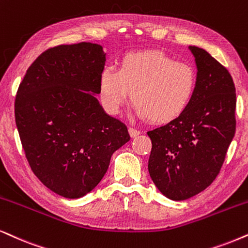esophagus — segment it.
Wrapping results in <instances>:
<instances>
[{"instance_id": "1", "label": "esophagus", "mask_w": 248, "mask_h": 248, "mask_svg": "<svg viewBox=\"0 0 248 248\" xmlns=\"http://www.w3.org/2000/svg\"><path fill=\"white\" fill-rule=\"evenodd\" d=\"M140 134V131L139 130V129H135V128H133V127H130L129 128V135L131 137H136V136H139V135Z\"/></svg>"}]
</instances>
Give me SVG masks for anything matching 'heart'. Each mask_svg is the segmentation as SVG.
<instances>
[{
  "label": "heart",
  "instance_id": "b5f03b06",
  "mask_svg": "<svg viewBox=\"0 0 248 248\" xmlns=\"http://www.w3.org/2000/svg\"><path fill=\"white\" fill-rule=\"evenodd\" d=\"M197 83V71L189 62H176L160 50H143L124 54L115 71H103L98 89L102 104L109 113L118 114L131 93L137 115L162 124L186 111Z\"/></svg>",
  "mask_w": 248,
  "mask_h": 248
}]
</instances>
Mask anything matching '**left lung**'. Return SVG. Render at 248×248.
<instances>
[{
    "instance_id": "1",
    "label": "left lung",
    "mask_w": 248,
    "mask_h": 248,
    "mask_svg": "<svg viewBox=\"0 0 248 248\" xmlns=\"http://www.w3.org/2000/svg\"><path fill=\"white\" fill-rule=\"evenodd\" d=\"M198 83L186 111L147 131L149 173L162 194L186 200L212 184L236 133V88L229 71L206 50L189 46Z\"/></svg>"
}]
</instances>
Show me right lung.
Instances as JSON below:
<instances>
[{
    "instance_id": "right-lung-1",
    "label": "right lung",
    "mask_w": 248,
    "mask_h": 248,
    "mask_svg": "<svg viewBox=\"0 0 248 248\" xmlns=\"http://www.w3.org/2000/svg\"><path fill=\"white\" fill-rule=\"evenodd\" d=\"M104 64L99 45L54 46L28 67L16 95V124L28 164L65 198L90 192L113 152L130 140L126 124L106 114L93 95Z\"/></svg>"
}]
</instances>
